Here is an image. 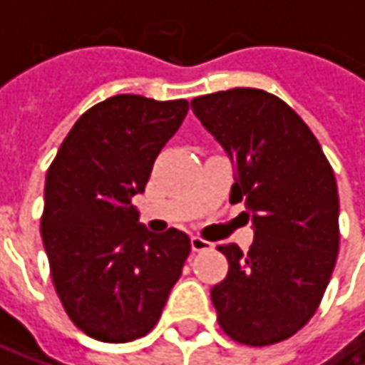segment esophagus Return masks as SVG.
<instances>
[{"instance_id": "34e87169", "label": "esophagus", "mask_w": 365, "mask_h": 365, "mask_svg": "<svg viewBox=\"0 0 365 365\" xmlns=\"http://www.w3.org/2000/svg\"><path fill=\"white\" fill-rule=\"evenodd\" d=\"M190 245H192V252H207V250H211V243L200 239V237H192Z\"/></svg>"}]
</instances>
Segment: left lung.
I'll use <instances>...</instances> for the list:
<instances>
[{"label":"left lung","instance_id":"8db88e82","mask_svg":"<svg viewBox=\"0 0 365 365\" xmlns=\"http://www.w3.org/2000/svg\"><path fill=\"white\" fill-rule=\"evenodd\" d=\"M192 111L235 165L230 202H245L254 245H220L228 274L211 289L220 328L250 346L281 342L315 315L338 257V187L304 120L279 97L232 88Z\"/></svg>","mask_w":365,"mask_h":365}]
</instances>
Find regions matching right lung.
Here are the masks:
<instances>
[{
	"label": "right lung",
	"instance_id": "add662e5",
	"mask_svg": "<svg viewBox=\"0 0 365 365\" xmlns=\"http://www.w3.org/2000/svg\"><path fill=\"white\" fill-rule=\"evenodd\" d=\"M187 101L115 95L82 113L52 160L41 215L50 277L69 319L101 342L145 336L163 315L190 254V237L139 224L145 190Z\"/></svg>",
	"mask_w": 365,
	"mask_h": 365
}]
</instances>
